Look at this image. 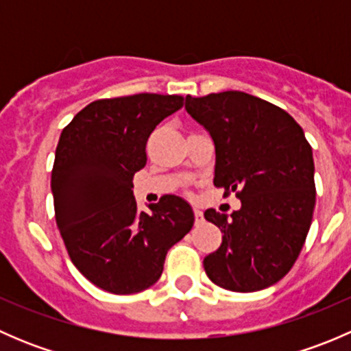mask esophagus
Masks as SVG:
<instances>
[{
  "label": "esophagus",
  "mask_w": 351,
  "mask_h": 351,
  "mask_svg": "<svg viewBox=\"0 0 351 351\" xmlns=\"http://www.w3.org/2000/svg\"><path fill=\"white\" fill-rule=\"evenodd\" d=\"M202 222H204V214H202V210L195 208V224L200 226Z\"/></svg>",
  "instance_id": "obj_1"
}]
</instances>
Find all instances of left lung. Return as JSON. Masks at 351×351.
<instances>
[{
	"label": "left lung",
	"instance_id": "8db88e82",
	"mask_svg": "<svg viewBox=\"0 0 351 351\" xmlns=\"http://www.w3.org/2000/svg\"><path fill=\"white\" fill-rule=\"evenodd\" d=\"M186 112L210 134L214 185L238 192L231 215L205 210L222 244L204 258L207 277L232 292H256L289 274L316 205L313 149L285 110L243 93L186 97Z\"/></svg>",
	"mask_w": 351,
	"mask_h": 351
}]
</instances>
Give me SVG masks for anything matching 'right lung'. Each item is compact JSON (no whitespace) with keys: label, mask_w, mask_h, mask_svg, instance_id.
Masks as SVG:
<instances>
[{"label":"right lung","mask_w":351,"mask_h":351,"mask_svg":"<svg viewBox=\"0 0 351 351\" xmlns=\"http://www.w3.org/2000/svg\"><path fill=\"white\" fill-rule=\"evenodd\" d=\"M182 107L178 95L105 98L77 112L59 137L51 178L56 222L74 267L107 292L154 285L168 250L195 221L183 198L162 197L147 214L132 192L151 132Z\"/></svg>","instance_id":"obj_1"}]
</instances>
